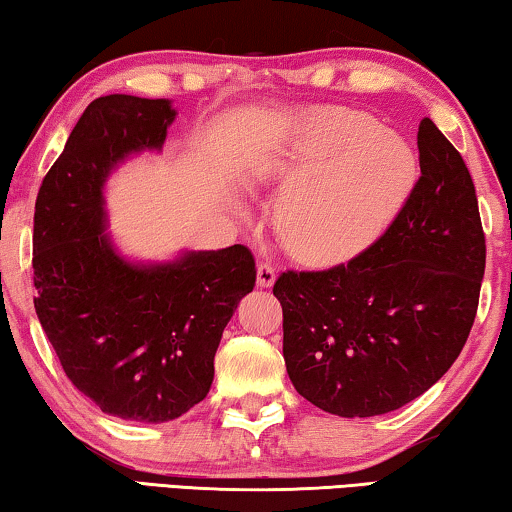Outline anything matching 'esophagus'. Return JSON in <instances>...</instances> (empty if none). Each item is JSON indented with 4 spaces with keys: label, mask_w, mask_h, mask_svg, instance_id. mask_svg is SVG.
Returning <instances> with one entry per match:
<instances>
[{
    "label": "esophagus",
    "mask_w": 512,
    "mask_h": 512,
    "mask_svg": "<svg viewBox=\"0 0 512 512\" xmlns=\"http://www.w3.org/2000/svg\"><path fill=\"white\" fill-rule=\"evenodd\" d=\"M277 279V270L270 263H258V286L270 288Z\"/></svg>",
    "instance_id": "1"
}]
</instances>
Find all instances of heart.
<instances>
[{"instance_id": "heart-1", "label": "heart", "mask_w": 512, "mask_h": 512, "mask_svg": "<svg viewBox=\"0 0 512 512\" xmlns=\"http://www.w3.org/2000/svg\"><path fill=\"white\" fill-rule=\"evenodd\" d=\"M261 174L288 185L274 210L288 254L332 265L373 245L398 215L416 183V155L368 114L325 107L300 116Z\"/></svg>"}]
</instances>
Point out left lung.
<instances>
[{
  "label": "left lung",
  "mask_w": 512,
  "mask_h": 512,
  "mask_svg": "<svg viewBox=\"0 0 512 512\" xmlns=\"http://www.w3.org/2000/svg\"><path fill=\"white\" fill-rule=\"evenodd\" d=\"M421 176L389 229L348 263L283 272V359L320 410L377 416L428 391L465 348L485 272V233L462 155L419 123Z\"/></svg>",
  "instance_id": "obj_1"
}]
</instances>
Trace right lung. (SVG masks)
I'll list each match as a JSON object with an SVG mask.
<instances>
[{
    "label": "right lung",
    "instance_id": "add662e5",
    "mask_svg": "<svg viewBox=\"0 0 512 512\" xmlns=\"http://www.w3.org/2000/svg\"><path fill=\"white\" fill-rule=\"evenodd\" d=\"M171 100L102 96L84 109L36 196V316L68 380L125 421L178 419L208 396L215 352L256 286L245 245L130 263L105 233L102 187L125 157L160 151Z\"/></svg>",
    "mask_w": 512,
    "mask_h": 512
}]
</instances>
